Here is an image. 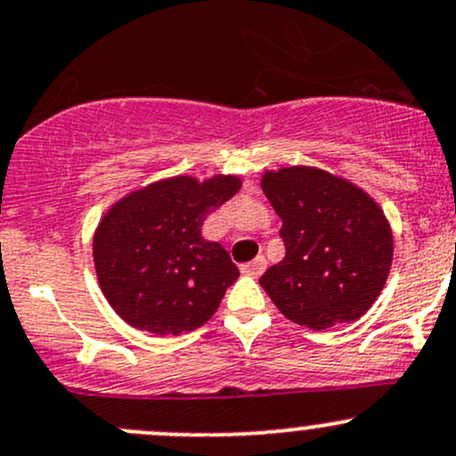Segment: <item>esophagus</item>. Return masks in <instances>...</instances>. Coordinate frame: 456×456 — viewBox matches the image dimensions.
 <instances>
[{"mask_svg": "<svg viewBox=\"0 0 456 456\" xmlns=\"http://www.w3.org/2000/svg\"><path fill=\"white\" fill-rule=\"evenodd\" d=\"M265 268H266L265 256H257L253 262H247V265H242V273H244V275L260 277L262 273H265Z\"/></svg>", "mask_w": 456, "mask_h": 456, "instance_id": "obj_1", "label": "esophagus"}]
</instances>
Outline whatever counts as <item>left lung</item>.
<instances>
[{
  "label": "left lung",
  "instance_id": "left-lung-1",
  "mask_svg": "<svg viewBox=\"0 0 456 456\" xmlns=\"http://www.w3.org/2000/svg\"><path fill=\"white\" fill-rule=\"evenodd\" d=\"M260 185L281 218L286 247L284 260L260 277L277 310L310 330L361 319L393 262L380 205L352 181L313 166L266 170Z\"/></svg>",
  "mask_w": 456,
  "mask_h": 456
}]
</instances>
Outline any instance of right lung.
I'll list each match as a JSON object with an SVG mask.
<instances>
[{
  "label": "right lung",
  "mask_w": 456,
  "mask_h": 456,
  "mask_svg": "<svg viewBox=\"0 0 456 456\" xmlns=\"http://www.w3.org/2000/svg\"><path fill=\"white\" fill-rule=\"evenodd\" d=\"M240 188L236 175H179L111 205L95 229L94 265L119 319L159 337H179L212 319L240 271L200 227Z\"/></svg>",
  "instance_id": "obj_1"
}]
</instances>
